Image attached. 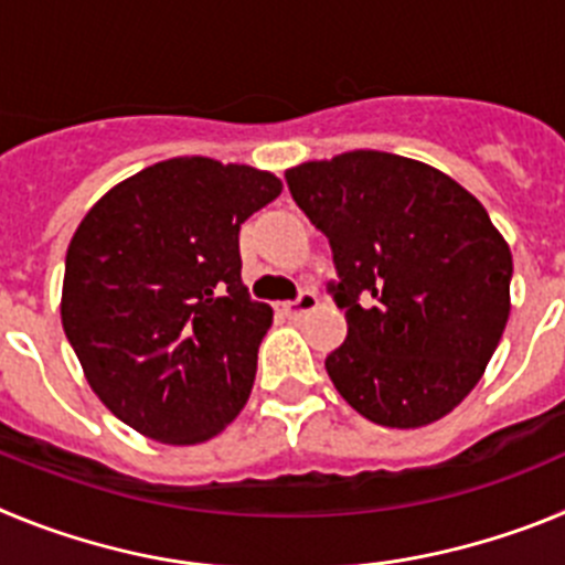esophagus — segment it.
<instances>
[{
    "label": "esophagus",
    "mask_w": 565,
    "mask_h": 565,
    "mask_svg": "<svg viewBox=\"0 0 565 565\" xmlns=\"http://www.w3.org/2000/svg\"><path fill=\"white\" fill-rule=\"evenodd\" d=\"M317 306H319L317 294L302 291L297 299H294V302H282V306H279V313H286V317H291V319L294 317H306V313L317 311Z\"/></svg>",
    "instance_id": "34e87169"
}]
</instances>
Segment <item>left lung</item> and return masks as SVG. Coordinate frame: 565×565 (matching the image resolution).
<instances>
[{
  "instance_id": "1",
  "label": "left lung",
  "mask_w": 565,
  "mask_h": 565,
  "mask_svg": "<svg viewBox=\"0 0 565 565\" xmlns=\"http://www.w3.org/2000/svg\"><path fill=\"white\" fill-rule=\"evenodd\" d=\"M337 263L348 337L326 359L339 396L382 427H424L481 382L507 328L512 252L450 174L353 149L286 172Z\"/></svg>"
}]
</instances>
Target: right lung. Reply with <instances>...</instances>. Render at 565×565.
I'll use <instances>...</instances> for the list:
<instances>
[{"instance_id": "right-lung-1", "label": "right lung", "mask_w": 565, "mask_h": 565, "mask_svg": "<svg viewBox=\"0 0 565 565\" xmlns=\"http://www.w3.org/2000/svg\"><path fill=\"white\" fill-rule=\"evenodd\" d=\"M282 192L266 169L169 158L115 183L67 246L62 326L132 430L201 444L246 407L274 311L239 277V226Z\"/></svg>"}]
</instances>
